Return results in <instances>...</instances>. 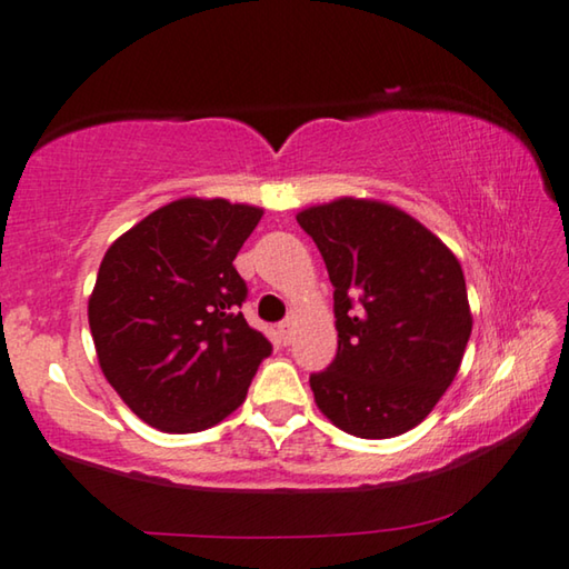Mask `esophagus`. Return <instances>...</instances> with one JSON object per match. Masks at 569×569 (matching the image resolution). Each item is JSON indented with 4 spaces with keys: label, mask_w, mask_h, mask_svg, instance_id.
I'll use <instances>...</instances> for the list:
<instances>
[{
    "label": "esophagus",
    "mask_w": 569,
    "mask_h": 569,
    "mask_svg": "<svg viewBox=\"0 0 569 569\" xmlns=\"http://www.w3.org/2000/svg\"><path fill=\"white\" fill-rule=\"evenodd\" d=\"M292 328H295V315H287V318L277 325L279 338H282L284 342H290V338H292Z\"/></svg>",
    "instance_id": "esophagus-1"
}]
</instances>
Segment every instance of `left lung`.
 <instances>
[{"instance_id":"8db88e82","label":"left lung","mask_w":569,"mask_h":569,"mask_svg":"<svg viewBox=\"0 0 569 569\" xmlns=\"http://www.w3.org/2000/svg\"><path fill=\"white\" fill-rule=\"evenodd\" d=\"M335 287L338 352L315 403L358 439H390L433 411L471 335L459 259L390 203L338 199L297 213Z\"/></svg>"}]
</instances>
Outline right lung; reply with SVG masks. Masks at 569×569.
<instances>
[{
  "mask_svg": "<svg viewBox=\"0 0 569 569\" xmlns=\"http://www.w3.org/2000/svg\"><path fill=\"white\" fill-rule=\"evenodd\" d=\"M262 209L227 199L166 203L102 257L88 320L108 383L148 426L193 433L244 403L269 352L239 312L234 269Z\"/></svg>",
  "mask_w": 569,
  "mask_h": 569,
  "instance_id": "right-lung-1",
  "label": "right lung"
}]
</instances>
